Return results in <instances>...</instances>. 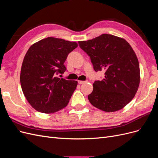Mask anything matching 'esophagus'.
<instances>
[{
	"label": "esophagus",
	"instance_id": "34e87169",
	"mask_svg": "<svg viewBox=\"0 0 158 158\" xmlns=\"http://www.w3.org/2000/svg\"><path fill=\"white\" fill-rule=\"evenodd\" d=\"M87 81H81V80H78V84H84V83H85Z\"/></svg>",
	"mask_w": 158,
	"mask_h": 158
}]
</instances>
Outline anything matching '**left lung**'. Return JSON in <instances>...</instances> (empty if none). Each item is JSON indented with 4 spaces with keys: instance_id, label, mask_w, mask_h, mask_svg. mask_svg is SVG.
I'll return each mask as SVG.
<instances>
[{
    "instance_id": "8db88e82",
    "label": "left lung",
    "mask_w": 158,
    "mask_h": 158,
    "mask_svg": "<svg viewBox=\"0 0 158 158\" xmlns=\"http://www.w3.org/2000/svg\"><path fill=\"white\" fill-rule=\"evenodd\" d=\"M78 44L90 57L94 70L105 71V77L93 84L88 97L91 104L106 112L123 109L135 97L140 84L139 63L130 44L106 33Z\"/></svg>"
}]
</instances>
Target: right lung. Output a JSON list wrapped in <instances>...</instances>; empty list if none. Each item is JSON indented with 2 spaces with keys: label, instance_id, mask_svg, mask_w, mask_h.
Here are the masks:
<instances>
[{
  "label": "right lung",
  "instance_id": "obj_1",
  "mask_svg": "<svg viewBox=\"0 0 158 158\" xmlns=\"http://www.w3.org/2000/svg\"><path fill=\"white\" fill-rule=\"evenodd\" d=\"M77 47L76 42L49 37L27 50L22 65L20 84L27 102L37 111L52 113L68 105L78 82L57 75L66 70L64 62Z\"/></svg>",
  "mask_w": 158,
  "mask_h": 158
}]
</instances>
